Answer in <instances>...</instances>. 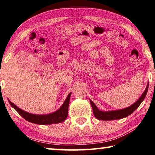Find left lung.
<instances>
[{
	"label": "left lung",
	"instance_id": "obj_1",
	"mask_svg": "<svg viewBox=\"0 0 155 155\" xmlns=\"http://www.w3.org/2000/svg\"><path fill=\"white\" fill-rule=\"evenodd\" d=\"M148 85H147L146 90L144 91L143 94L141 96V97L139 98L138 101H137L133 105H130V107H127L126 108L119 110H114V111H109V112H103L101 111L97 108V107L96 106L95 104L93 103L92 101H90V104L92 105L93 113H94V117L97 119L99 120H106V121H110V120H116V119H120L122 118L126 117L129 116L130 114H131L132 112L135 111L137 107L139 106V105L141 104V102L144 100L145 97L147 94L148 90Z\"/></svg>",
	"mask_w": 155,
	"mask_h": 155
}]
</instances>
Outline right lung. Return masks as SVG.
Returning a JSON list of instances; mask_svg holds the SVG:
<instances>
[{"label": "right lung", "instance_id": "1", "mask_svg": "<svg viewBox=\"0 0 155 155\" xmlns=\"http://www.w3.org/2000/svg\"><path fill=\"white\" fill-rule=\"evenodd\" d=\"M71 93L68 94L67 99H65V102L63 103L62 106L58 109L57 111L55 112L51 113V114H45V115H37L25 112L23 110L19 108L14 105L13 103H12L9 100V103L15 109L16 111L21 116L24 118L27 121L33 124H40V125H49V124H58L64 121L67 118L68 115V106L70 104Z\"/></svg>", "mask_w": 155, "mask_h": 155}]
</instances>
